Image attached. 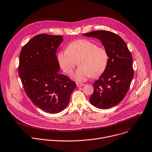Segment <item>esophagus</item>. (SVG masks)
Segmentation results:
<instances>
[{"mask_svg":"<svg viewBox=\"0 0 152 152\" xmlns=\"http://www.w3.org/2000/svg\"><path fill=\"white\" fill-rule=\"evenodd\" d=\"M76 85H77V88H80V87H82V86L85 85V84H82V83H77Z\"/></svg>","mask_w":152,"mask_h":152,"instance_id":"1","label":"esophagus"}]
</instances>
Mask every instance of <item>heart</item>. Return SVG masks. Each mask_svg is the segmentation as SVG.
<instances>
[{"instance_id":"heart-1","label":"heart","mask_w":152,"mask_h":152,"mask_svg":"<svg viewBox=\"0 0 152 152\" xmlns=\"http://www.w3.org/2000/svg\"><path fill=\"white\" fill-rule=\"evenodd\" d=\"M58 63L63 71L71 75L77 64L79 67L72 75L79 82L86 81L92 76L100 75L105 70L108 63V55L104 48L88 39H79L70 43L67 50L57 54Z\"/></svg>"}]
</instances>
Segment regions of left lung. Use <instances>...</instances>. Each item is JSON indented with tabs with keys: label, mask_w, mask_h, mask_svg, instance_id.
Here are the masks:
<instances>
[{
	"label": "left lung",
	"mask_w": 152,
	"mask_h": 152,
	"mask_svg": "<svg viewBox=\"0 0 152 152\" xmlns=\"http://www.w3.org/2000/svg\"><path fill=\"white\" fill-rule=\"evenodd\" d=\"M82 34L102 42L109 58L105 70L93 83L89 102L100 109L114 107L125 96L133 79L131 54L124 40L113 32L97 30Z\"/></svg>",
	"instance_id": "left-lung-1"
}]
</instances>
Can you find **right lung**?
Instances as JSON below:
<instances>
[{"label":"right lung","mask_w":152,"mask_h":152,"mask_svg":"<svg viewBox=\"0 0 152 152\" xmlns=\"http://www.w3.org/2000/svg\"><path fill=\"white\" fill-rule=\"evenodd\" d=\"M61 36L40 34L22 48L18 72L24 91L31 102L49 113L62 112L68 106L76 84L59 73L57 50Z\"/></svg>","instance_id":"1"}]
</instances>
